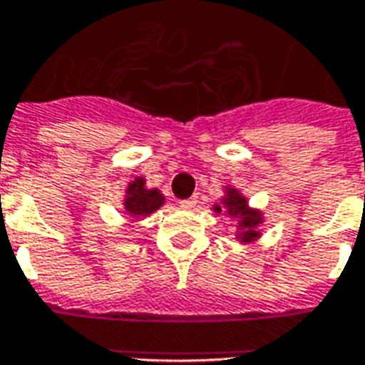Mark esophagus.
Returning <instances> with one entry per match:
<instances>
[{
    "label": "esophagus",
    "instance_id": "esophagus-1",
    "mask_svg": "<svg viewBox=\"0 0 365 365\" xmlns=\"http://www.w3.org/2000/svg\"><path fill=\"white\" fill-rule=\"evenodd\" d=\"M196 202H197V197H196V196L188 197V200H180V207L192 209V207H194V205H196Z\"/></svg>",
    "mask_w": 365,
    "mask_h": 365
}]
</instances>
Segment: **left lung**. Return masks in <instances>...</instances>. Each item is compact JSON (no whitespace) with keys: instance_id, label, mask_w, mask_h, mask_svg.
Wrapping results in <instances>:
<instances>
[{"instance_id":"8db88e82","label":"left lung","mask_w":365,"mask_h":365,"mask_svg":"<svg viewBox=\"0 0 365 365\" xmlns=\"http://www.w3.org/2000/svg\"><path fill=\"white\" fill-rule=\"evenodd\" d=\"M222 203L227 205L230 217H234V215H240V217H242L240 227L244 228V232L240 234V240H242V242H253V240L259 236V232H257L255 228L262 222L261 213L251 211V209L247 207L245 197L240 196L238 192L232 190V188L227 192V197L222 200ZM215 211H217V213H221V207H219V205H215Z\"/></svg>"}]
</instances>
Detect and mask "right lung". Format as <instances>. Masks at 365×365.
<instances>
[{
  "label": "right lung",
  "mask_w": 365,
  "mask_h": 365,
  "mask_svg": "<svg viewBox=\"0 0 365 365\" xmlns=\"http://www.w3.org/2000/svg\"><path fill=\"white\" fill-rule=\"evenodd\" d=\"M162 203L163 196L160 194V190H146L143 179L133 180L127 188L125 211L133 217H146V215L154 213Z\"/></svg>",
  "instance_id": "add662e5"
}]
</instances>
